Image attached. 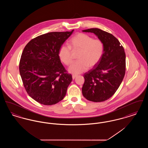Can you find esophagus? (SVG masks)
<instances>
[{
    "instance_id": "esophagus-1",
    "label": "esophagus",
    "mask_w": 148,
    "mask_h": 148,
    "mask_svg": "<svg viewBox=\"0 0 148 148\" xmlns=\"http://www.w3.org/2000/svg\"><path fill=\"white\" fill-rule=\"evenodd\" d=\"M77 77V75H73V76H72V78H73V79H74L75 77Z\"/></svg>"
}]
</instances>
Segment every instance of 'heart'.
Masks as SVG:
<instances>
[{"label":"heart","instance_id":"heart-1","mask_svg":"<svg viewBox=\"0 0 148 148\" xmlns=\"http://www.w3.org/2000/svg\"><path fill=\"white\" fill-rule=\"evenodd\" d=\"M69 47L63 45L60 47L58 56L62 62L69 65L72 62L71 50H80L77 55L79 60L73 63L68 71L73 74H79L86 71L89 66L92 68L100 62L104 52V44L99 39L84 33H77L69 40Z\"/></svg>","mask_w":148,"mask_h":148}]
</instances>
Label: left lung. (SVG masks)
<instances>
[{
  "label": "left lung",
  "instance_id": "8db88e82",
  "mask_svg": "<svg viewBox=\"0 0 148 148\" xmlns=\"http://www.w3.org/2000/svg\"><path fill=\"white\" fill-rule=\"evenodd\" d=\"M83 32L97 35L103 42L104 52L99 63L84 74L82 93L89 101H104L113 96L123 80L126 69L125 53L119 41L112 34L98 28Z\"/></svg>",
  "mask_w": 148,
  "mask_h": 148
}]
</instances>
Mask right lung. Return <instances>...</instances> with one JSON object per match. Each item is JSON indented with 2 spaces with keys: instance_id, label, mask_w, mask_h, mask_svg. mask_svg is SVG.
Masks as SVG:
<instances>
[{
  "instance_id": "obj_1",
  "label": "right lung",
  "mask_w": 148,
  "mask_h": 148,
  "mask_svg": "<svg viewBox=\"0 0 148 148\" xmlns=\"http://www.w3.org/2000/svg\"><path fill=\"white\" fill-rule=\"evenodd\" d=\"M74 30L50 32L32 39L23 51L19 72L29 95L40 104H56L63 99L72 76L60 62V47Z\"/></svg>"
}]
</instances>
